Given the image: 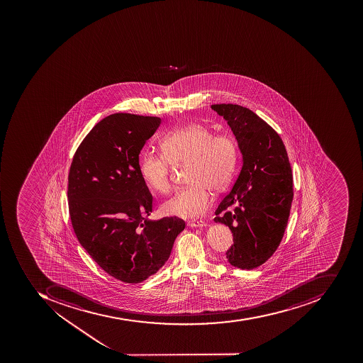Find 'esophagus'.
Instances as JSON below:
<instances>
[{
    "instance_id": "34e87169",
    "label": "esophagus",
    "mask_w": 363,
    "mask_h": 363,
    "mask_svg": "<svg viewBox=\"0 0 363 363\" xmlns=\"http://www.w3.org/2000/svg\"><path fill=\"white\" fill-rule=\"evenodd\" d=\"M188 225L190 228H202V226H206V223L204 221H189Z\"/></svg>"
}]
</instances>
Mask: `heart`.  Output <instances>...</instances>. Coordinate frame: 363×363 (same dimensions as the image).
<instances>
[{
    "label": "heart",
    "mask_w": 363,
    "mask_h": 363,
    "mask_svg": "<svg viewBox=\"0 0 363 363\" xmlns=\"http://www.w3.org/2000/svg\"><path fill=\"white\" fill-rule=\"evenodd\" d=\"M162 155L145 152L140 160V172L153 191L171 189V167L188 163V186L180 189L161 206L167 216L196 218L212 203L211 190H224L237 171L239 151L233 138L216 134L202 123H190L169 132L161 142Z\"/></svg>",
    "instance_id": "b5f03b06"
}]
</instances>
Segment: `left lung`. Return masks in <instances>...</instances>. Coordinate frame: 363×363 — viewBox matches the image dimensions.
Wrapping results in <instances>:
<instances>
[{
	"label": "left lung",
	"mask_w": 363,
	"mask_h": 363,
	"mask_svg": "<svg viewBox=\"0 0 363 363\" xmlns=\"http://www.w3.org/2000/svg\"><path fill=\"white\" fill-rule=\"evenodd\" d=\"M211 108L231 128L243 162L214 222L229 226L233 234L226 251L230 264L252 270L272 257L286 231L294 200L292 170L282 140L260 116L238 104Z\"/></svg>",
	"instance_id": "8db88e82"
}]
</instances>
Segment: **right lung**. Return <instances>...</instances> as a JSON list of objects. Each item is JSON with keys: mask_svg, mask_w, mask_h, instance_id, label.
Wrapping results in <instances>:
<instances>
[{"mask_svg": "<svg viewBox=\"0 0 363 363\" xmlns=\"http://www.w3.org/2000/svg\"><path fill=\"white\" fill-rule=\"evenodd\" d=\"M161 124L157 116L114 113L101 120L77 147L69 167L67 200L75 235L101 269L140 283L167 262L185 223L157 221L139 155Z\"/></svg>", "mask_w": 363, "mask_h": 363, "instance_id": "1", "label": "right lung"}]
</instances>
